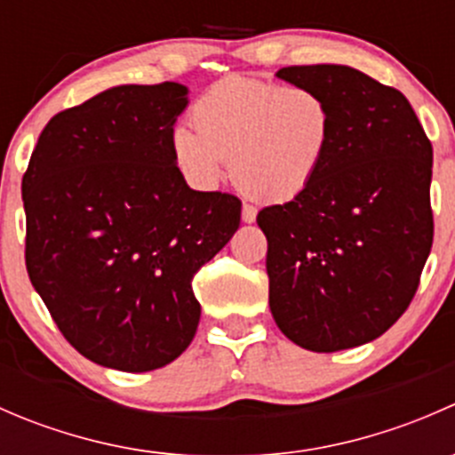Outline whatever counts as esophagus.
<instances>
[{"label":"esophagus","instance_id":"1","mask_svg":"<svg viewBox=\"0 0 455 455\" xmlns=\"http://www.w3.org/2000/svg\"><path fill=\"white\" fill-rule=\"evenodd\" d=\"M255 218H257V209L253 204L242 206V222L251 224V222H255Z\"/></svg>","mask_w":455,"mask_h":455}]
</instances>
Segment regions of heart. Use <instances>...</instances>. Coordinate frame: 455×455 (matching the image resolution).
<instances>
[{
    "mask_svg": "<svg viewBox=\"0 0 455 455\" xmlns=\"http://www.w3.org/2000/svg\"><path fill=\"white\" fill-rule=\"evenodd\" d=\"M172 132V156L198 189H213L228 160L237 189L259 202H288L321 173L334 134L328 99L315 87L228 76Z\"/></svg>",
    "mask_w": 455,
    "mask_h": 455,
    "instance_id": "1",
    "label": "heart"
}]
</instances>
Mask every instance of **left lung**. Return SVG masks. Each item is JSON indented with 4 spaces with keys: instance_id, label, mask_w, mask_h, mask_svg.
Segmentation results:
<instances>
[{
    "instance_id": "left-lung-1",
    "label": "left lung",
    "mask_w": 455,
    "mask_h": 455,
    "mask_svg": "<svg viewBox=\"0 0 455 455\" xmlns=\"http://www.w3.org/2000/svg\"><path fill=\"white\" fill-rule=\"evenodd\" d=\"M275 76L321 92L334 134L313 187L257 213L270 313L310 352L363 346L405 313L429 257L431 142L401 92L355 68L291 66Z\"/></svg>"
}]
</instances>
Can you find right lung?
Here are the masks:
<instances>
[{"label": "right lung", "mask_w": 455, "mask_h": 455, "mask_svg": "<svg viewBox=\"0 0 455 455\" xmlns=\"http://www.w3.org/2000/svg\"><path fill=\"white\" fill-rule=\"evenodd\" d=\"M182 84L116 85L59 112L21 180L26 268L54 323L103 368L149 371L194 341V275L240 227L242 202L194 191L172 156Z\"/></svg>", "instance_id": "add662e5"}]
</instances>
